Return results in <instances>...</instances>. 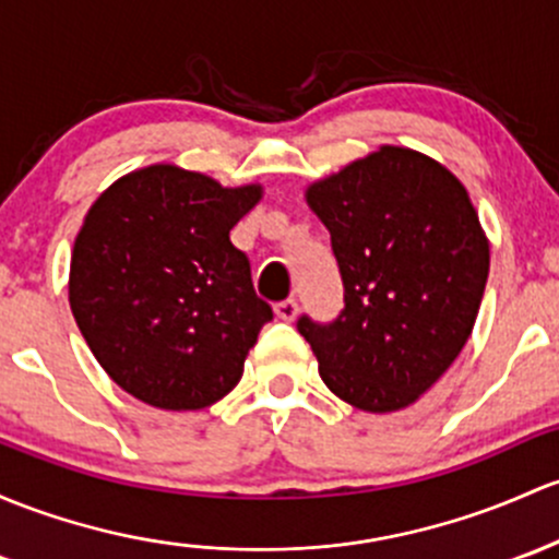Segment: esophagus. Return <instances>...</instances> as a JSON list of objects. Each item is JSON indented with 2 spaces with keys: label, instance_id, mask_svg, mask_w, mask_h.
<instances>
[{
  "label": "esophagus",
  "instance_id": "34e87169",
  "mask_svg": "<svg viewBox=\"0 0 559 559\" xmlns=\"http://www.w3.org/2000/svg\"><path fill=\"white\" fill-rule=\"evenodd\" d=\"M274 314H277V320L282 322H293L298 317V304L293 301V298H287V301L274 306Z\"/></svg>",
  "mask_w": 559,
  "mask_h": 559
}]
</instances>
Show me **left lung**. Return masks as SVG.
I'll use <instances>...</instances> for the list:
<instances>
[{
  "mask_svg": "<svg viewBox=\"0 0 559 559\" xmlns=\"http://www.w3.org/2000/svg\"><path fill=\"white\" fill-rule=\"evenodd\" d=\"M344 280V311L309 317L320 376L365 413H394L429 392L469 341L490 245L464 183L407 146H378L306 186Z\"/></svg>",
  "mask_w": 559,
  "mask_h": 559,
  "instance_id": "obj_1",
  "label": "left lung"
}]
</instances>
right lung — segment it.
<instances>
[{
    "instance_id": "right-lung-1",
    "label": "right lung",
    "mask_w": 559,
    "mask_h": 559,
    "mask_svg": "<svg viewBox=\"0 0 559 559\" xmlns=\"http://www.w3.org/2000/svg\"><path fill=\"white\" fill-rule=\"evenodd\" d=\"M261 183L221 186L170 162L117 178L74 239L69 304L100 368L162 411H202L231 392L272 306L229 231Z\"/></svg>"
}]
</instances>
